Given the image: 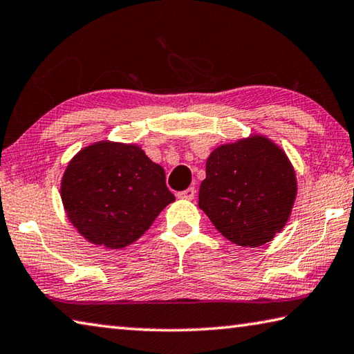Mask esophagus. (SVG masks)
<instances>
[{
	"label": "esophagus",
	"mask_w": 354,
	"mask_h": 354,
	"mask_svg": "<svg viewBox=\"0 0 354 354\" xmlns=\"http://www.w3.org/2000/svg\"><path fill=\"white\" fill-rule=\"evenodd\" d=\"M195 194L196 190L195 187H189L183 192H178V198H183V200H194L195 198Z\"/></svg>",
	"instance_id": "34e87169"
}]
</instances>
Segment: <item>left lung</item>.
<instances>
[{
  "instance_id": "8db88e82",
  "label": "left lung",
  "mask_w": 354,
  "mask_h": 354,
  "mask_svg": "<svg viewBox=\"0 0 354 354\" xmlns=\"http://www.w3.org/2000/svg\"><path fill=\"white\" fill-rule=\"evenodd\" d=\"M297 198V176L287 154L256 134L225 143L206 160L198 206L232 243L261 247L283 231Z\"/></svg>"
}]
</instances>
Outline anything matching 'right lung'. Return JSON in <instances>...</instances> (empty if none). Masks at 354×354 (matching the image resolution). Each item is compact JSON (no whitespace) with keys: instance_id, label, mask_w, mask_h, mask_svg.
<instances>
[{"instance_id":"obj_1","label":"right lung","mask_w":354,"mask_h":354,"mask_svg":"<svg viewBox=\"0 0 354 354\" xmlns=\"http://www.w3.org/2000/svg\"><path fill=\"white\" fill-rule=\"evenodd\" d=\"M67 217L91 243L118 250L134 243L175 201L165 171L134 143L100 140L70 160L61 181Z\"/></svg>"}]
</instances>
